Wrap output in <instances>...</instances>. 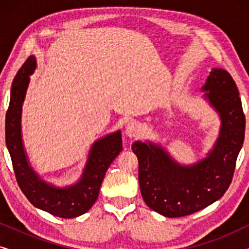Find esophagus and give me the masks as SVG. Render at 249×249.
<instances>
[{"mask_svg": "<svg viewBox=\"0 0 249 249\" xmlns=\"http://www.w3.org/2000/svg\"><path fill=\"white\" fill-rule=\"evenodd\" d=\"M141 132H142V128H141V124H139L138 122L130 121L125 124L124 134L127 137H129V138L138 137V136L141 135Z\"/></svg>", "mask_w": 249, "mask_h": 249, "instance_id": "esophagus-1", "label": "esophagus"}]
</instances>
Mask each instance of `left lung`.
I'll return each instance as SVG.
<instances>
[{
    "instance_id": "left-lung-1",
    "label": "left lung",
    "mask_w": 249,
    "mask_h": 249,
    "mask_svg": "<svg viewBox=\"0 0 249 249\" xmlns=\"http://www.w3.org/2000/svg\"><path fill=\"white\" fill-rule=\"evenodd\" d=\"M200 90L219 115L220 131L206 156L193 164H181L160 142L136 141L138 180L142 199L166 217L186 216L205 209L229 188L245 138L246 120L232 77L212 69Z\"/></svg>"
}]
</instances>
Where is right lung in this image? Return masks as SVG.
I'll use <instances>...</instances> for the list:
<instances>
[{"mask_svg":"<svg viewBox=\"0 0 249 249\" xmlns=\"http://www.w3.org/2000/svg\"><path fill=\"white\" fill-rule=\"evenodd\" d=\"M36 66V57L32 55L13 79L5 117L6 147L17 181L29 202L52 215L72 219L88 212L96 202L105 172L122 151L121 130L105 135L93 142L77 182L60 187L43 180L30 164L21 132L22 105Z\"/></svg>","mask_w":249,"mask_h":249,"instance_id":"right-lung-1","label":"right lung"}]
</instances>
